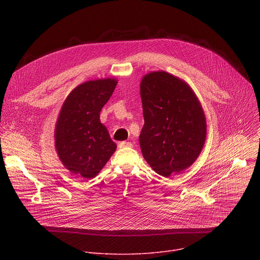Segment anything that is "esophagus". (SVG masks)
Masks as SVG:
<instances>
[{
    "mask_svg": "<svg viewBox=\"0 0 260 260\" xmlns=\"http://www.w3.org/2000/svg\"><path fill=\"white\" fill-rule=\"evenodd\" d=\"M119 148H125V147H133V144L131 142H120L118 145Z\"/></svg>",
    "mask_w": 260,
    "mask_h": 260,
    "instance_id": "34e87169",
    "label": "esophagus"
}]
</instances>
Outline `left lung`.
I'll list each match as a JSON object with an SVG mask.
<instances>
[{
  "label": "left lung",
  "instance_id": "obj_1",
  "mask_svg": "<svg viewBox=\"0 0 260 260\" xmlns=\"http://www.w3.org/2000/svg\"><path fill=\"white\" fill-rule=\"evenodd\" d=\"M140 93L145 123L139 141L145 160L164 177L186 170L200 156L207 137L199 98L187 82L166 71L144 75Z\"/></svg>",
  "mask_w": 260,
  "mask_h": 260
}]
</instances>
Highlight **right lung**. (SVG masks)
Here are the masks:
<instances>
[{
    "mask_svg": "<svg viewBox=\"0 0 260 260\" xmlns=\"http://www.w3.org/2000/svg\"><path fill=\"white\" fill-rule=\"evenodd\" d=\"M117 82L115 78L83 82L69 93L60 108L54 146L59 160L73 175L95 177L116 150L100 113Z\"/></svg>",
    "mask_w": 260,
    "mask_h": 260,
    "instance_id": "1",
    "label": "right lung"
}]
</instances>
